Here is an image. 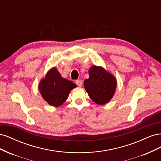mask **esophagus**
I'll return each mask as SVG.
<instances>
[{"label":"esophagus","mask_w":161,"mask_h":161,"mask_svg":"<svg viewBox=\"0 0 161 161\" xmlns=\"http://www.w3.org/2000/svg\"><path fill=\"white\" fill-rule=\"evenodd\" d=\"M76 84L77 85V86H79V87L82 86V80H76Z\"/></svg>","instance_id":"34e87169"}]
</instances>
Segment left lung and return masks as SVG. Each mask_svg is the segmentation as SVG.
<instances>
[{
    "label": "left lung",
    "mask_w": 161,
    "mask_h": 161,
    "mask_svg": "<svg viewBox=\"0 0 161 161\" xmlns=\"http://www.w3.org/2000/svg\"><path fill=\"white\" fill-rule=\"evenodd\" d=\"M89 73L84 86L90 98L99 105L109 103L115 92L116 78L103 67L95 65L90 68Z\"/></svg>",
    "instance_id": "1"
}]
</instances>
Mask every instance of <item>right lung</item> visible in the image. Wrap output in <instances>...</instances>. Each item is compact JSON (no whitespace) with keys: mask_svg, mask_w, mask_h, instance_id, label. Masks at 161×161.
I'll use <instances>...</instances> for the list:
<instances>
[{"mask_svg":"<svg viewBox=\"0 0 161 161\" xmlns=\"http://www.w3.org/2000/svg\"><path fill=\"white\" fill-rule=\"evenodd\" d=\"M76 87L72 81L62 78L56 67L47 71L40 81L39 91L43 99L53 107L62 105L68 99L71 90Z\"/></svg>","mask_w":161,"mask_h":161,"instance_id":"add662e5","label":"right lung"}]
</instances>
